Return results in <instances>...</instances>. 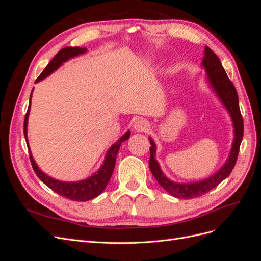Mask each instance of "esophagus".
<instances>
[{
	"instance_id": "1",
	"label": "esophagus",
	"mask_w": 261,
	"mask_h": 261,
	"mask_svg": "<svg viewBox=\"0 0 261 261\" xmlns=\"http://www.w3.org/2000/svg\"><path fill=\"white\" fill-rule=\"evenodd\" d=\"M133 127L136 132H147L149 128V123L146 120H143V118H139L134 123Z\"/></svg>"
}]
</instances>
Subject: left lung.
I'll use <instances>...</instances> for the list:
<instances>
[{"mask_svg":"<svg viewBox=\"0 0 261 261\" xmlns=\"http://www.w3.org/2000/svg\"><path fill=\"white\" fill-rule=\"evenodd\" d=\"M201 66L206 70L207 83L211 90L218 97L221 103H222V106L226 109V111L231 116L232 125L234 128V138L230 154H228L225 163L216 173H213L209 177L201 180L192 181V183H178V181L170 179L162 172L159 162L155 159V143L151 137H149V141L150 144H151V147H150L149 160L150 171H151L152 175L158 180V183H159L165 191L170 195L174 196L179 199L196 198V197H199L203 194H206L210 192L212 188L218 186L221 181L230 175L236 163V159H238L240 146L243 139L244 123L240 111L238 92H236V89L232 82L228 80V77L222 64H221L219 58L215 54V52L210 48H208V46H204Z\"/></svg>","mask_w":261,"mask_h":261,"instance_id":"obj_1","label":"left lung"}]
</instances>
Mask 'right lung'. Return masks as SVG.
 Instances as JSON below:
<instances>
[{"label": "right lung", "mask_w": 261, "mask_h": 261, "mask_svg": "<svg viewBox=\"0 0 261 261\" xmlns=\"http://www.w3.org/2000/svg\"><path fill=\"white\" fill-rule=\"evenodd\" d=\"M86 52H87L86 48H80V46H75V48L67 46V48L62 49L52 59V61L49 63V64L46 65V67L43 69V72L40 74V76L37 78L36 84L40 81H43L44 78L54 73L60 66L63 65V63H65L68 60L76 58L78 55H82ZM33 91L30 93L29 107L27 110V113L25 115V122H23V135H25L27 147L29 149L31 165H33V169L37 174V176L40 178L46 186L50 187L53 192L61 195L62 197H65L67 199L75 200V201H87V200L96 198V197H98L102 192L105 191V188L107 187L110 178H111L114 167H115V161H116V155L118 153V150H120L122 143H124L125 140H127L129 138L130 130L128 129L120 139L116 141V143H114L108 149L105 156L103 164L101 165L97 172H94L93 174L88 178L77 180V181H63V180L55 179L49 175H46L44 172H42L40 169H39L38 164L36 163L29 148L27 126H28V117L30 112L31 96H33Z\"/></svg>", "instance_id": "obj_1"}]
</instances>
